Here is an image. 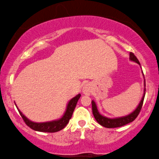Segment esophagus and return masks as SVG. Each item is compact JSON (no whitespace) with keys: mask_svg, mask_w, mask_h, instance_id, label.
I'll return each mask as SVG.
<instances>
[{"mask_svg":"<svg viewBox=\"0 0 159 159\" xmlns=\"http://www.w3.org/2000/svg\"><path fill=\"white\" fill-rule=\"evenodd\" d=\"M90 92H91V87L89 85V84H86V85H84L83 87V88H82V93H83L84 95H89L90 94Z\"/></svg>","mask_w":159,"mask_h":159,"instance_id":"1","label":"esophagus"}]
</instances>
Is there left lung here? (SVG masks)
Segmentation results:
<instances>
[{
  "label": "left lung",
  "mask_w": 159,
  "mask_h": 159,
  "mask_svg": "<svg viewBox=\"0 0 159 159\" xmlns=\"http://www.w3.org/2000/svg\"><path fill=\"white\" fill-rule=\"evenodd\" d=\"M129 60L131 61H134L140 65V62L134 53H132L130 52L129 53ZM143 77V72L142 71ZM145 95V80L144 79V90H143V95L142 97V99L140 103H139L138 106H137V108L134 109L133 111L130 113L128 115L126 116H120V117H115V118H108L103 115L101 114L98 110L97 105L95 103L94 101H92V109H93V114L94 116L95 120H96L98 124H100L101 126H103L104 127L106 128H116V127H120L122 126H125L127 124H129L132 121H133L134 119L137 118V116H138L139 113H140L141 108H142V106L143 103V101H144V98Z\"/></svg>",
  "instance_id": "8db88e82"
}]
</instances>
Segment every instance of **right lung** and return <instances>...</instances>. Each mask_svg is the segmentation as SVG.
Masks as SVG:
<instances>
[{
	"instance_id": "right-lung-1",
	"label": "right lung",
	"mask_w": 159,
	"mask_h": 159,
	"mask_svg": "<svg viewBox=\"0 0 159 159\" xmlns=\"http://www.w3.org/2000/svg\"><path fill=\"white\" fill-rule=\"evenodd\" d=\"M80 96H81V94H77L75 97L72 98L68 102L66 105V111H65L64 114H63V116L60 119L50 121H45V122H34V121L30 120L19 109L16 103H15V105H16L19 114H20L21 116L22 117L23 120L25 121L26 125L31 128V129L35 130V131L42 132H56L64 129L67 124L69 123V119L71 118L74 110H75L76 105H77V101L80 99Z\"/></svg>"
}]
</instances>
